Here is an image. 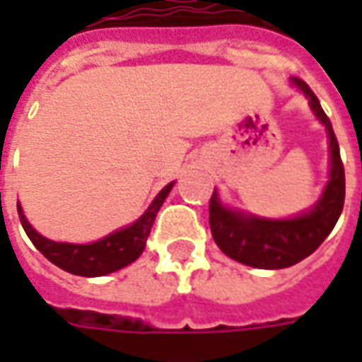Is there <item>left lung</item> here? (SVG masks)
<instances>
[{
    "label": "left lung",
    "instance_id": "1",
    "mask_svg": "<svg viewBox=\"0 0 362 362\" xmlns=\"http://www.w3.org/2000/svg\"><path fill=\"white\" fill-rule=\"evenodd\" d=\"M310 104L314 116L324 124L329 145V180L316 204L288 219H266L221 202L217 189L209 202V227L215 244L228 258L258 269H283L308 258L334 230L345 202V170L332 122L320 100L300 79H291Z\"/></svg>",
    "mask_w": 362,
    "mask_h": 362
}]
</instances>
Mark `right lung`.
Listing matches in <instances>:
<instances>
[{"label":"right lung","instance_id":"add662e5","mask_svg":"<svg viewBox=\"0 0 362 362\" xmlns=\"http://www.w3.org/2000/svg\"><path fill=\"white\" fill-rule=\"evenodd\" d=\"M173 186L174 182L166 184L165 188L158 192L157 197L151 202L147 211L143 213L135 223L118 228L100 240L89 244L50 240L33 228V225L28 223L23 213L21 204H17V211H19L21 225L30 238V243L35 244L36 248L42 252V256L50 259L54 266L62 267L67 273L81 275V277H100V275H108V273L118 272L122 267L134 264L135 259L141 256L155 217H157L160 205L165 204L166 196L170 194Z\"/></svg>","mask_w":362,"mask_h":362}]
</instances>
